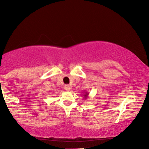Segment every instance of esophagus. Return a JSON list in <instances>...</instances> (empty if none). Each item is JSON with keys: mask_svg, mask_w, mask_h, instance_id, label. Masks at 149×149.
Listing matches in <instances>:
<instances>
[{"mask_svg": "<svg viewBox=\"0 0 149 149\" xmlns=\"http://www.w3.org/2000/svg\"><path fill=\"white\" fill-rule=\"evenodd\" d=\"M64 89H65V90H66V91H69L70 90V86L69 85H66L64 86Z\"/></svg>", "mask_w": 149, "mask_h": 149, "instance_id": "esophagus-1", "label": "esophagus"}]
</instances>
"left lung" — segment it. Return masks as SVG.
<instances>
[{
	"label": "left lung",
	"mask_w": 149,
	"mask_h": 149,
	"mask_svg": "<svg viewBox=\"0 0 149 149\" xmlns=\"http://www.w3.org/2000/svg\"><path fill=\"white\" fill-rule=\"evenodd\" d=\"M88 95H89V93H87V92H85V93H84V94H83V98L86 99L87 97H88Z\"/></svg>",
	"instance_id": "obj_1"
}]
</instances>
